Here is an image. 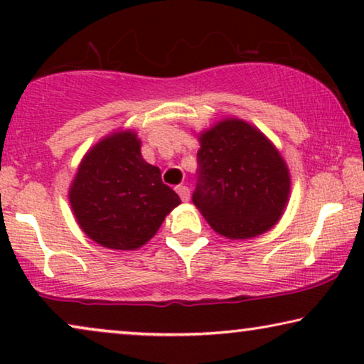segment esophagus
<instances>
[{
    "label": "esophagus",
    "mask_w": 364,
    "mask_h": 364,
    "mask_svg": "<svg viewBox=\"0 0 364 364\" xmlns=\"http://www.w3.org/2000/svg\"><path fill=\"white\" fill-rule=\"evenodd\" d=\"M176 191L178 193V197L182 198V202H187L188 198H191V188L186 187V186H177Z\"/></svg>",
    "instance_id": "esophagus-1"
}]
</instances>
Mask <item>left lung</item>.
Wrapping results in <instances>:
<instances>
[{
    "label": "left lung",
    "instance_id": "obj_1",
    "mask_svg": "<svg viewBox=\"0 0 364 364\" xmlns=\"http://www.w3.org/2000/svg\"><path fill=\"white\" fill-rule=\"evenodd\" d=\"M192 202L213 230L252 238L270 230L290 193V177L270 141L250 124L227 119L200 136Z\"/></svg>",
    "mask_w": 364,
    "mask_h": 364
}]
</instances>
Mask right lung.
<instances>
[{"mask_svg":"<svg viewBox=\"0 0 364 364\" xmlns=\"http://www.w3.org/2000/svg\"><path fill=\"white\" fill-rule=\"evenodd\" d=\"M69 202L89 238L114 250H134L156 235L181 198L161 171L141 156L134 132L112 134L84 157Z\"/></svg>","mask_w":364,"mask_h":364,"instance_id":"right-lung-1","label":"right lung"}]
</instances>
